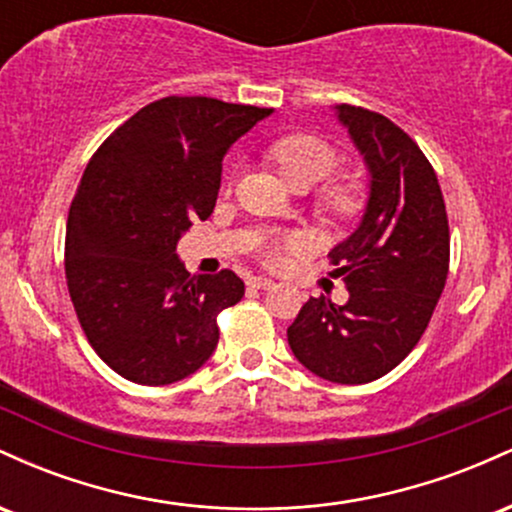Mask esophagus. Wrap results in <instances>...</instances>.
<instances>
[{"mask_svg": "<svg viewBox=\"0 0 512 512\" xmlns=\"http://www.w3.org/2000/svg\"><path fill=\"white\" fill-rule=\"evenodd\" d=\"M248 286H250V289L267 291V289H274V281L272 279H264V276H252V279L248 281Z\"/></svg>", "mask_w": 512, "mask_h": 512, "instance_id": "34e87169", "label": "esophagus"}]
</instances>
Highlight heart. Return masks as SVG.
I'll list each match as a JSON object with an SVG mask.
<instances>
[{
  "label": "heart",
  "instance_id": "1",
  "mask_svg": "<svg viewBox=\"0 0 512 512\" xmlns=\"http://www.w3.org/2000/svg\"><path fill=\"white\" fill-rule=\"evenodd\" d=\"M267 156L293 190H308V187L325 180L327 175H332L334 168L339 166L337 151L325 139L308 132H291L274 139L269 144ZM363 207H366V187H363L361 180L351 178V175L330 180L327 185H322V190L315 197L317 214L334 221L356 219ZM298 248H301L298 238H272L264 245L262 255L269 264H279L284 260L286 250Z\"/></svg>",
  "mask_w": 512,
  "mask_h": 512
}]
</instances>
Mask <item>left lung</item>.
<instances>
[{
    "mask_svg": "<svg viewBox=\"0 0 512 512\" xmlns=\"http://www.w3.org/2000/svg\"><path fill=\"white\" fill-rule=\"evenodd\" d=\"M370 168L366 216L330 252L349 301L310 298L289 327L293 356L320 378L363 385L383 378L424 337L450 269L445 199L419 144L373 110L339 105Z\"/></svg>",
    "mask_w": 512,
    "mask_h": 512,
    "instance_id": "8db88e82",
    "label": "left lung"
}]
</instances>
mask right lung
I'll use <instances>...</instances> for the list:
<instances>
[{
	"label": "right lung",
	"instance_id": "add662e5",
	"mask_svg": "<svg viewBox=\"0 0 512 512\" xmlns=\"http://www.w3.org/2000/svg\"><path fill=\"white\" fill-rule=\"evenodd\" d=\"M272 110L168 96L98 146L67 219L64 274L98 356L137 385L195 373L219 344L216 317L245 293L231 269L190 276L175 245L207 221L228 146Z\"/></svg>",
	"mask_w": 512,
	"mask_h": 512
}]
</instances>
